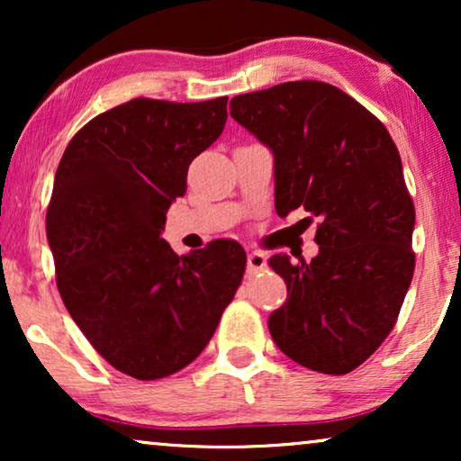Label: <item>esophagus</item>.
<instances>
[{
    "instance_id": "34e87169",
    "label": "esophagus",
    "mask_w": 461,
    "mask_h": 461,
    "mask_svg": "<svg viewBox=\"0 0 461 461\" xmlns=\"http://www.w3.org/2000/svg\"><path fill=\"white\" fill-rule=\"evenodd\" d=\"M267 268V256L262 251H249L248 254V270L249 273H258V270Z\"/></svg>"
}]
</instances>
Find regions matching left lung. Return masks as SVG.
<instances>
[{"label":"left lung","mask_w":461,"mask_h":461,"mask_svg":"<svg viewBox=\"0 0 461 461\" xmlns=\"http://www.w3.org/2000/svg\"><path fill=\"white\" fill-rule=\"evenodd\" d=\"M230 115L275 155V207L319 216V256L268 264L287 302L268 319L275 344L319 374L367 361L399 319L413 279L415 207L388 130L325 81H285L230 100Z\"/></svg>","instance_id":"obj_1"}]
</instances>
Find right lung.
Returning a JSON list of instances; mask_svg holds the SVG:
<instances>
[{
    "instance_id": "obj_1",
    "label": "right lung",
    "mask_w": 461,
    "mask_h": 461,
    "mask_svg": "<svg viewBox=\"0 0 461 461\" xmlns=\"http://www.w3.org/2000/svg\"><path fill=\"white\" fill-rule=\"evenodd\" d=\"M226 103L134 98L87 122L56 169L46 232L60 298L98 355L136 380L193 363L243 281L237 241L178 256L161 239L188 166L222 134Z\"/></svg>"
}]
</instances>
